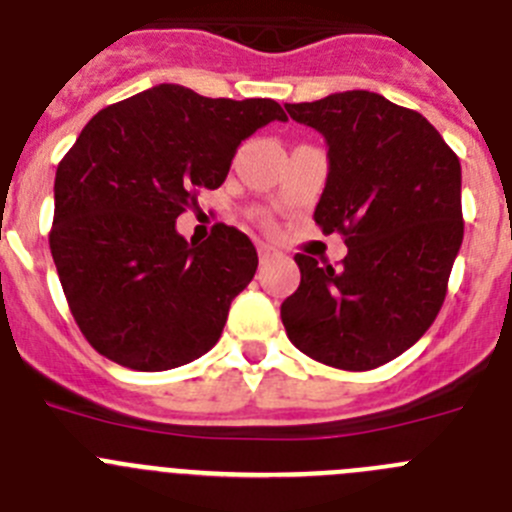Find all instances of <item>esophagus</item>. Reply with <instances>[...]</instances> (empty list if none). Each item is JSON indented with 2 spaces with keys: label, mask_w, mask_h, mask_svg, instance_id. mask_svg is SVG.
I'll use <instances>...</instances> for the list:
<instances>
[{
  "label": "esophagus",
  "mask_w": 512,
  "mask_h": 512,
  "mask_svg": "<svg viewBox=\"0 0 512 512\" xmlns=\"http://www.w3.org/2000/svg\"><path fill=\"white\" fill-rule=\"evenodd\" d=\"M257 255H260V262H267V260H273L275 252L270 250L267 245H260V247H257Z\"/></svg>",
  "instance_id": "34e87169"
}]
</instances>
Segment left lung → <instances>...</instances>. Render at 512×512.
Instances as JSON below:
<instances>
[{
    "label": "left lung",
    "instance_id": "obj_1",
    "mask_svg": "<svg viewBox=\"0 0 512 512\" xmlns=\"http://www.w3.org/2000/svg\"><path fill=\"white\" fill-rule=\"evenodd\" d=\"M321 132L329 176L313 219L339 232V267L296 255L301 285L280 306L288 339L316 362L375 370L439 316L462 247V165L423 114L372 91L285 104Z\"/></svg>",
    "mask_w": 512,
    "mask_h": 512
}]
</instances>
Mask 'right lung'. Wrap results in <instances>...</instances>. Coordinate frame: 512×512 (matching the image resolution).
<instances>
[{
	"label": "right lung",
	"instance_id": "obj_1",
	"mask_svg": "<svg viewBox=\"0 0 512 512\" xmlns=\"http://www.w3.org/2000/svg\"><path fill=\"white\" fill-rule=\"evenodd\" d=\"M285 122L273 99H209L160 84L101 109L55 170L50 255L86 342L122 367L173 370L222 336L257 250L216 224L201 245L176 219L224 183L242 140Z\"/></svg>",
	"mask_w": 512,
	"mask_h": 512
}]
</instances>
